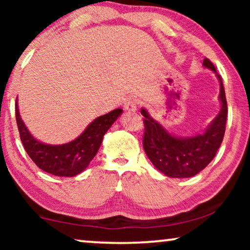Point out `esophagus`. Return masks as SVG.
<instances>
[{
	"instance_id": "esophagus-1",
	"label": "esophagus",
	"mask_w": 250,
	"mask_h": 250,
	"mask_svg": "<svg viewBox=\"0 0 250 250\" xmlns=\"http://www.w3.org/2000/svg\"><path fill=\"white\" fill-rule=\"evenodd\" d=\"M124 107L127 111H131V112L135 111L136 107H138V100H136L135 98H128L127 100L125 101Z\"/></svg>"
}]
</instances>
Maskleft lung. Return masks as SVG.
<instances>
[{"instance_id": "obj_1", "label": "left lung", "mask_w": 250, "mask_h": 250, "mask_svg": "<svg viewBox=\"0 0 250 250\" xmlns=\"http://www.w3.org/2000/svg\"><path fill=\"white\" fill-rule=\"evenodd\" d=\"M203 66L210 69L220 82L221 110L203 133L190 136H177L169 133L158 121L151 117L146 108L141 109L145 119L143 148L159 172L166 176L186 179L201 172L216 155L224 138L228 104L223 82L214 64L205 58Z\"/></svg>"}]
</instances>
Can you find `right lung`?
Here are the masks:
<instances>
[{"instance_id":"add662e5","label":"right lung","mask_w":250,"mask_h":250,"mask_svg":"<svg viewBox=\"0 0 250 250\" xmlns=\"http://www.w3.org/2000/svg\"><path fill=\"white\" fill-rule=\"evenodd\" d=\"M122 114L123 109H115L95 118L73 141L47 145L34 138L27 128L20 116L18 98L16 99V119L23 148L41 169L56 176L73 177L85 170L97 155L104 135Z\"/></svg>"}]
</instances>
